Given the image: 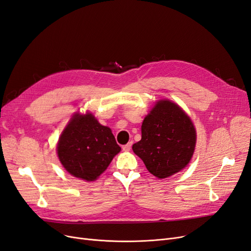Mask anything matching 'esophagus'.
Masks as SVG:
<instances>
[{
	"mask_svg": "<svg viewBox=\"0 0 251 251\" xmlns=\"http://www.w3.org/2000/svg\"><path fill=\"white\" fill-rule=\"evenodd\" d=\"M131 146H132V142H129L126 145H123V151H128L129 150H131Z\"/></svg>",
	"mask_w": 251,
	"mask_h": 251,
	"instance_id": "obj_1",
	"label": "esophagus"
}]
</instances>
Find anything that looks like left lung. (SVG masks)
<instances>
[{
	"label": "left lung",
	"mask_w": 251,
	"mask_h": 251,
	"mask_svg": "<svg viewBox=\"0 0 251 251\" xmlns=\"http://www.w3.org/2000/svg\"><path fill=\"white\" fill-rule=\"evenodd\" d=\"M196 131L192 120L176 102H155L141 126V140L133 151L151 175L165 178L184 169L192 159Z\"/></svg>",
	"instance_id": "8db88e82"
}]
</instances>
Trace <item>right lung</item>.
Wrapping results in <instances>:
<instances>
[{
  "label": "right lung",
  "instance_id": "add662e5",
  "mask_svg": "<svg viewBox=\"0 0 251 251\" xmlns=\"http://www.w3.org/2000/svg\"><path fill=\"white\" fill-rule=\"evenodd\" d=\"M111 128L101 126L91 113H75L57 144L58 158L75 177L96 180L120 151Z\"/></svg>",
  "mask_w": 251,
  "mask_h": 251
}]
</instances>
